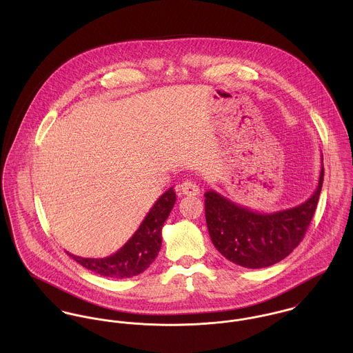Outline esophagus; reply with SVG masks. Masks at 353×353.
I'll return each instance as SVG.
<instances>
[{
  "instance_id": "34e87169",
  "label": "esophagus",
  "mask_w": 353,
  "mask_h": 353,
  "mask_svg": "<svg viewBox=\"0 0 353 353\" xmlns=\"http://www.w3.org/2000/svg\"><path fill=\"white\" fill-rule=\"evenodd\" d=\"M179 190L185 196H199L201 193L200 192V186L196 182H193V181L182 182V185H179Z\"/></svg>"
}]
</instances>
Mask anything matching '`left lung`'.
Returning a JSON list of instances; mask_svg holds the SVG:
<instances>
[{"instance_id": "left-lung-1", "label": "left lung", "mask_w": 353, "mask_h": 353, "mask_svg": "<svg viewBox=\"0 0 353 353\" xmlns=\"http://www.w3.org/2000/svg\"><path fill=\"white\" fill-rule=\"evenodd\" d=\"M322 182L323 167L318 186L307 201L273 213L252 210L214 190L206 192L205 219L212 243L228 261L243 268L259 269L280 262L302 242L316 209Z\"/></svg>"}]
</instances>
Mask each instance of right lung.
<instances>
[{"mask_svg":"<svg viewBox=\"0 0 353 353\" xmlns=\"http://www.w3.org/2000/svg\"><path fill=\"white\" fill-rule=\"evenodd\" d=\"M176 200L175 192L170 188L153 203L133 236L121 250L104 258H83L69 254L77 263L103 277L128 279L143 273L150 268L161 248V228Z\"/></svg>","mask_w":353,"mask_h":353,"instance_id":"obj_1","label":"right lung"}]
</instances>
